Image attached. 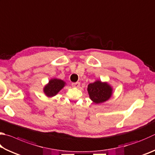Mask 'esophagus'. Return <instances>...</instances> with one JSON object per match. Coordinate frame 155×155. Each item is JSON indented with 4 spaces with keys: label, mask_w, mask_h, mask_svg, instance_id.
Returning <instances> with one entry per match:
<instances>
[{
    "label": "esophagus",
    "mask_w": 155,
    "mask_h": 155,
    "mask_svg": "<svg viewBox=\"0 0 155 155\" xmlns=\"http://www.w3.org/2000/svg\"><path fill=\"white\" fill-rule=\"evenodd\" d=\"M80 85H81V83H80L79 82H77V83H72V87H78L80 86Z\"/></svg>",
    "instance_id": "1"
}]
</instances>
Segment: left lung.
<instances>
[{"mask_svg": "<svg viewBox=\"0 0 155 155\" xmlns=\"http://www.w3.org/2000/svg\"><path fill=\"white\" fill-rule=\"evenodd\" d=\"M87 91L89 98L93 102L98 104L106 102L111 97L113 89L107 82H102L100 80L90 83L87 86Z\"/></svg>", "mask_w": 155, "mask_h": 155, "instance_id": "1", "label": "left lung"}]
</instances>
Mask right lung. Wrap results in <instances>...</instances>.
Listing matches in <instances>:
<instances>
[{
  "mask_svg": "<svg viewBox=\"0 0 155 155\" xmlns=\"http://www.w3.org/2000/svg\"><path fill=\"white\" fill-rule=\"evenodd\" d=\"M66 85V82L59 78H51L44 87L43 92L47 97H51L57 95Z\"/></svg>",
  "mask_w": 155,
  "mask_h": 155,
  "instance_id": "1",
  "label": "right lung"
}]
</instances>
